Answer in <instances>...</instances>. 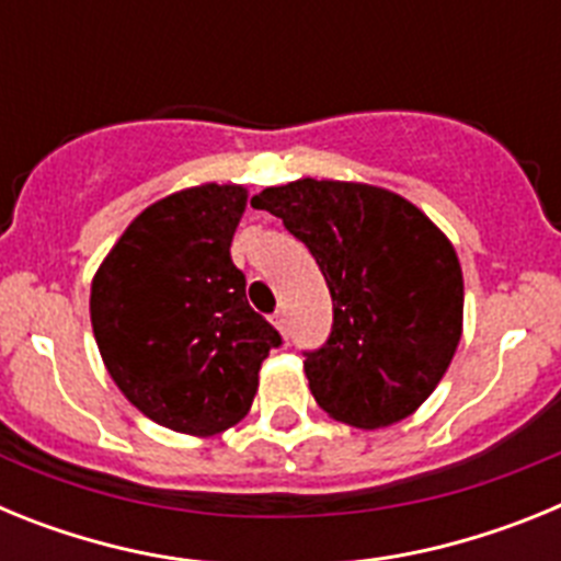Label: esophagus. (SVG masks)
<instances>
[{"label": "esophagus", "mask_w": 561, "mask_h": 561, "mask_svg": "<svg viewBox=\"0 0 561 561\" xmlns=\"http://www.w3.org/2000/svg\"><path fill=\"white\" fill-rule=\"evenodd\" d=\"M272 323H275V329L280 331V334H289V320H286L284 309H277L275 314H272Z\"/></svg>", "instance_id": "obj_1"}]
</instances>
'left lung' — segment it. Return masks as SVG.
Here are the masks:
<instances>
[{"mask_svg": "<svg viewBox=\"0 0 561 561\" xmlns=\"http://www.w3.org/2000/svg\"><path fill=\"white\" fill-rule=\"evenodd\" d=\"M252 207L284 219L323 272L329 340L304 351L317 404L362 430L408 419L447 374L463 323V275L447 236L374 185L297 180Z\"/></svg>", "mask_w": 561, "mask_h": 561, "instance_id": "left-lung-1", "label": "left lung"}]
</instances>
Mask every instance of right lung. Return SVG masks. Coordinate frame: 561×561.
<instances>
[{"label": "right lung", "mask_w": 561, "mask_h": 561, "mask_svg": "<svg viewBox=\"0 0 561 561\" xmlns=\"http://www.w3.org/2000/svg\"><path fill=\"white\" fill-rule=\"evenodd\" d=\"M247 191L199 185L153 202L92 280V331L108 376L168 430L213 435L250 410L257 370L284 345L247 304L230 244Z\"/></svg>", "instance_id": "add662e5"}]
</instances>
